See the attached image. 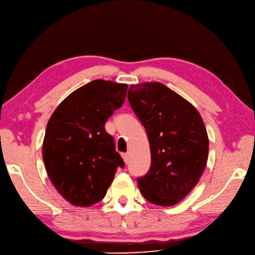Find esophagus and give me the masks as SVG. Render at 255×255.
Listing matches in <instances>:
<instances>
[{
  "label": "esophagus",
  "mask_w": 255,
  "mask_h": 255,
  "mask_svg": "<svg viewBox=\"0 0 255 255\" xmlns=\"http://www.w3.org/2000/svg\"><path fill=\"white\" fill-rule=\"evenodd\" d=\"M122 158L124 160V162L126 163H128V153H122Z\"/></svg>",
  "instance_id": "34e87169"
}]
</instances>
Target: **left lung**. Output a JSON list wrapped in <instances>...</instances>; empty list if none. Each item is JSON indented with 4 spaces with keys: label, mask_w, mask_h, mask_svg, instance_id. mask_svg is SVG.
Returning <instances> with one entry per match:
<instances>
[{
    "label": "left lung",
    "mask_w": 255,
    "mask_h": 255,
    "mask_svg": "<svg viewBox=\"0 0 255 255\" xmlns=\"http://www.w3.org/2000/svg\"><path fill=\"white\" fill-rule=\"evenodd\" d=\"M128 98L150 145V169L137 178L140 194L157 206H174L199 182L207 165L209 138L202 118L160 82L131 85Z\"/></svg>",
    "instance_id": "obj_1"
}]
</instances>
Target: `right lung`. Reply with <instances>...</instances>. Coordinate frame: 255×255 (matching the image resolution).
<instances>
[{
	"label": "right lung",
	"instance_id": "add662e5",
	"mask_svg": "<svg viewBox=\"0 0 255 255\" xmlns=\"http://www.w3.org/2000/svg\"><path fill=\"white\" fill-rule=\"evenodd\" d=\"M127 91L128 84L94 80L67 96L48 120L43 161L55 188L73 206L101 201L124 166L105 123L122 106Z\"/></svg>",
	"mask_w": 255,
	"mask_h": 255
}]
</instances>
